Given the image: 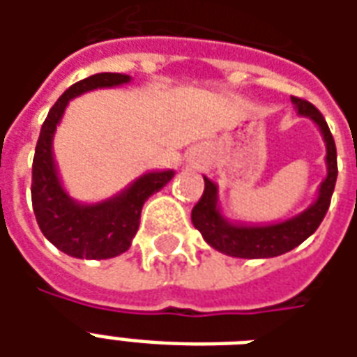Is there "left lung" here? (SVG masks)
I'll use <instances>...</instances> for the list:
<instances>
[{"instance_id": "obj_1", "label": "left lung", "mask_w": 357, "mask_h": 357, "mask_svg": "<svg viewBox=\"0 0 357 357\" xmlns=\"http://www.w3.org/2000/svg\"><path fill=\"white\" fill-rule=\"evenodd\" d=\"M300 114L310 116L319 126L325 143H327V178L321 183L317 201L304 210L300 216L273 225H260V227H243V225L227 224L220 216L216 206V185L204 178V191L199 202L193 206L191 220L193 225L202 233L204 241L210 247L220 252L235 256V258H273L284 255L312 235L319 227L323 218L327 214L331 204V197L337 183V147L325 118L314 105L306 99L292 97Z\"/></svg>"}]
</instances>
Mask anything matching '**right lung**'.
Returning <instances> with one entry per match:
<instances>
[{
  "mask_svg": "<svg viewBox=\"0 0 357 357\" xmlns=\"http://www.w3.org/2000/svg\"><path fill=\"white\" fill-rule=\"evenodd\" d=\"M130 82L128 74L101 73L76 82L51 107L36 143L32 164V206L42 233L65 255L102 260L126 252L139 229L141 208L149 197L162 189L174 172L145 174L124 193L99 204H78L61 187L51 141L68 101L97 88H110Z\"/></svg>",
  "mask_w": 357,
  "mask_h": 357,
  "instance_id": "1",
  "label": "right lung"
}]
</instances>
